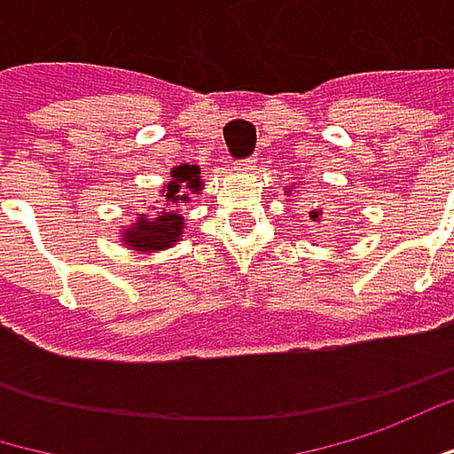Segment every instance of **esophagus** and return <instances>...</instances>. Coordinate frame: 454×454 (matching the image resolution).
<instances>
[{"label":"esophagus","instance_id":"34e87169","mask_svg":"<svg viewBox=\"0 0 454 454\" xmlns=\"http://www.w3.org/2000/svg\"><path fill=\"white\" fill-rule=\"evenodd\" d=\"M254 161H256V159H244V161H236V169H239V172H252Z\"/></svg>","mask_w":454,"mask_h":454}]
</instances>
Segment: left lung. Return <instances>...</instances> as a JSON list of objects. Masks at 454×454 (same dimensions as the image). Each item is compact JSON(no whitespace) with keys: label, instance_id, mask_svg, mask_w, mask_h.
<instances>
[{"label":"left lung","instance_id":"1","mask_svg":"<svg viewBox=\"0 0 454 454\" xmlns=\"http://www.w3.org/2000/svg\"><path fill=\"white\" fill-rule=\"evenodd\" d=\"M285 192L290 195V192H293V187H290V190H285ZM324 215H326V213H324V207H316V210H310V221H316V223H321V221H324Z\"/></svg>","mask_w":454,"mask_h":454}]
</instances>
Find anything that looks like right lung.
I'll return each instance as SVG.
<instances>
[{"mask_svg":"<svg viewBox=\"0 0 454 454\" xmlns=\"http://www.w3.org/2000/svg\"><path fill=\"white\" fill-rule=\"evenodd\" d=\"M169 182L161 187L164 205L156 207V213L144 215L138 213L136 223L121 231V244L130 252H164L172 249L174 244L184 233V215L179 213L182 202H190V195H198L202 187L200 167L198 164H179L169 172Z\"/></svg>","mask_w":454,"mask_h":454,"instance_id":"1","label":"right lung"}]
</instances>
